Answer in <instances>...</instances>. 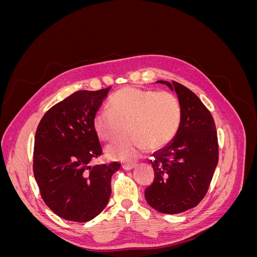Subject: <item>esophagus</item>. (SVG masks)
Segmentation results:
<instances>
[{"instance_id":"1","label":"esophagus","mask_w":257,"mask_h":257,"mask_svg":"<svg viewBox=\"0 0 257 257\" xmlns=\"http://www.w3.org/2000/svg\"><path fill=\"white\" fill-rule=\"evenodd\" d=\"M137 165L136 164H123V169H125V170H131V169H133V168H135Z\"/></svg>"}]
</instances>
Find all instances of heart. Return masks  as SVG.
<instances>
[{"label":"heart","instance_id":"1","mask_svg":"<svg viewBox=\"0 0 257 257\" xmlns=\"http://www.w3.org/2000/svg\"><path fill=\"white\" fill-rule=\"evenodd\" d=\"M109 110L98 111L93 125L108 143L118 141L126 131L130 136L108 147L107 154L121 161L135 160L147 147L158 150L177 135L181 124V106L173 93L124 87L111 95Z\"/></svg>","mask_w":257,"mask_h":257}]
</instances>
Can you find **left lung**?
Returning <instances> with one entry per match:
<instances>
[{"label": "left lung", "mask_w": 257, "mask_h": 257, "mask_svg": "<svg viewBox=\"0 0 257 257\" xmlns=\"http://www.w3.org/2000/svg\"><path fill=\"white\" fill-rule=\"evenodd\" d=\"M158 82L177 93L182 118L173 141L153 153L154 180L145 197L158 211L177 214L205 197L219 162V144L212 115L195 93L176 81Z\"/></svg>", "instance_id": "8db88e82"}]
</instances>
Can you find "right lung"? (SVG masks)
<instances>
[{
  "label": "right lung",
  "instance_id": "add662e5",
  "mask_svg": "<svg viewBox=\"0 0 257 257\" xmlns=\"http://www.w3.org/2000/svg\"><path fill=\"white\" fill-rule=\"evenodd\" d=\"M110 87L80 90L52 106L38 124L33 173L45 204L67 221L88 222L103 211L118 162L90 166L103 150L93 120Z\"/></svg>",
  "mask_w": 257,
  "mask_h": 257
}]
</instances>
